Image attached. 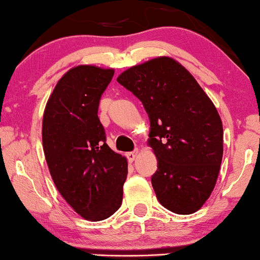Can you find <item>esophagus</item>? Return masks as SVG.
Masks as SVG:
<instances>
[{"instance_id":"34e87169","label":"esophagus","mask_w":260,"mask_h":260,"mask_svg":"<svg viewBox=\"0 0 260 260\" xmlns=\"http://www.w3.org/2000/svg\"><path fill=\"white\" fill-rule=\"evenodd\" d=\"M138 153H139L138 149H135L134 151H131V152H127V158H129L130 161H134L136 158V156H138Z\"/></svg>"}]
</instances>
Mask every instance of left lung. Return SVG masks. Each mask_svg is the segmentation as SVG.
Returning a JSON list of instances; mask_svg holds the SVG:
<instances>
[{"label":"left lung","mask_w":260,"mask_h":260,"mask_svg":"<svg viewBox=\"0 0 260 260\" xmlns=\"http://www.w3.org/2000/svg\"><path fill=\"white\" fill-rule=\"evenodd\" d=\"M118 82L149 115V145L157 158L151 183L158 202L174 213H194L211 196L222 162L216 107L185 67L169 57L131 67Z\"/></svg>","instance_id":"obj_1"}]
</instances>
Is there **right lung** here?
<instances>
[{
    "label": "right lung",
    "mask_w": 260,
    "mask_h": 260,
    "mask_svg": "<svg viewBox=\"0 0 260 260\" xmlns=\"http://www.w3.org/2000/svg\"><path fill=\"white\" fill-rule=\"evenodd\" d=\"M113 69L78 66L67 72L49 96L42 140L55 187L83 218L103 220L118 211L127 161L107 144L98 118L100 98Z\"/></svg>",
    "instance_id": "right-lung-1"
}]
</instances>
